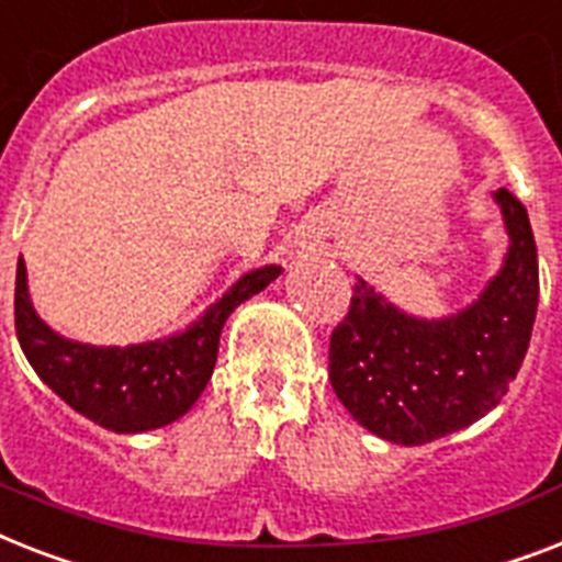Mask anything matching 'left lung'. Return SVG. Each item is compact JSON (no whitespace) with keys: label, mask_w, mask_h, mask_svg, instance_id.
Segmentation results:
<instances>
[{"label":"left lung","mask_w":562,"mask_h":562,"mask_svg":"<svg viewBox=\"0 0 562 562\" xmlns=\"http://www.w3.org/2000/svg\"><path fill=\"white\" fill-rule=\"evenodd\" d=\"M508 250L476 300L447 317H415L363 277L331 331L328 378L360 427L392 445H427L464 430L503 401L531 340L540 268L531 222L499 187Z\"/></svg>","instance_id":"obj_1"}]
</instances>
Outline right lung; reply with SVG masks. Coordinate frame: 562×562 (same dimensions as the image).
<instances>
[{
  "label": "right lung",
  "mask_w": 562,
  "mask_h": 562,
  "mask_svg": "<svg viewBox=\"0 0 562 562\" xmlns=\"http://www.w3.org/2000/svg\"><path fill=\"white\" fill-rule=\"evenodd\" d=\"M282 273L262 266L210 303L199 321L158 340L130 346H91L68 340L36 314L29 271L16 266V337L45 386L68 407L112 432H147L178 422L193 407L216 367L222 326L245 300L268 289Z\"/></svg>",
  "instance_id": "right-lung-1"
}]
</instances>
